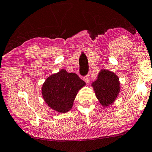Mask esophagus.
<instances>
[{
	"mask_svg": "<svg viewBox=\"0 0 152 152\" xmlns=\"http://www.w3.org/2000/svg\"><path fill=\"white\" fill-rule=\"evenodd\" d=\"M83 80H84V81L86 83H89V80H90V77H89V75H86V77H83Z\"/></svg>",
	"mask_w": 152,
	"mask_h": 152,
	"instance_id": "esophagus-1",
	"label": "esophagus"
}]
</instances>
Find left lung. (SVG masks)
<instances>
[{
    "label": "left lung",
    "mask_w": 152,
    "mask_h": 152,
    "mask_svg": "<svg viewBox=\"0 0 152 152\" xmlns=\"http://www.w3.org/2000/svg\"><path fill=\"white\" fill-rule=\"evenodd\" d=\"M91 86L99 102L103 107H107L114 102L120 92V81L114 72L102 69L97 79Z\"/></svg>",
    "instance_id": "left-lung-1"
}]
</instances>
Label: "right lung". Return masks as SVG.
Wrapping results in <instances>:
<instances>
[{"instance_id": "1", "label": "right lung", "mask_w": 152, "mask_h": 152, "mask_svg": "<svg viewBox=\"0 0 152 152\" xmlns=\"http://www.w3.org/2000/svg\"><path fill=\"white\" fill-rule=\"evenodd\" d=\"M85 85L77 75L61 69L45 80L42 87V95L52 110L66 113L72 109L77 94Z\"/></svg>"}]
</instances>
